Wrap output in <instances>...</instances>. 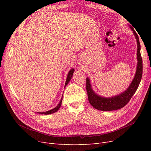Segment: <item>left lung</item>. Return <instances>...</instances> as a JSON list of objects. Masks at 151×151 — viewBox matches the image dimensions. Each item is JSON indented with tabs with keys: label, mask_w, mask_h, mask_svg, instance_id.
<instances>
[{
	"label": "left lung",
	"mask_w": 151,
	"mask_h": 151,
	"mask_svg": "<svg viewBox=\"0 0 151 151\" xmlns=\"http://www.w3.org/2000/svg\"><path fill=\"white\" fill-rule=\"evenodd\" d=\"M133 31L137 43V67L136 74L132 81L131 84L128 89L122 94L112 98H103L95 94L91 88L90 81L88 78L86 79V91L88 93L89 102L94 108L101 111H113L120 109L125 106L133 96L139 86L140 82L142 76V59L140 55V44L137 34L132 27H130Z\"/></svg>",
	"instance_id": "left-lung-1"
}]
</instances>
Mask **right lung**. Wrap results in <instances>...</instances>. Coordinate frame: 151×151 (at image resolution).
Segmentation results:
<instances>
[{
    "label": "right lung",
    "instance_id": "add662e5",
    "mask_svg": "<svg viewBox=\"0 0 151 151\" xmlns=\"http://www.w3.org/2000/svg\"><path fill=\"white\" fill-rule=\"evenodd\" d=\"M74 70L73 69V68H72V69L68 72V76L67 77V80H66V82H65V86H67V84L69 83L70 80L71 79L72 77V75H73V73H74ZM62 98L60 100V103H58V104L57 105V106L54 108L53 109H51V110H49V111H45V112H38V113H40V114H43V115H49V114H52V113H53L55 112H56L58 109L60 108L61 106V104H62Z\"/></svg>",
    "mask_w": 151,
    "mask_h": 151
}]
</instances>
